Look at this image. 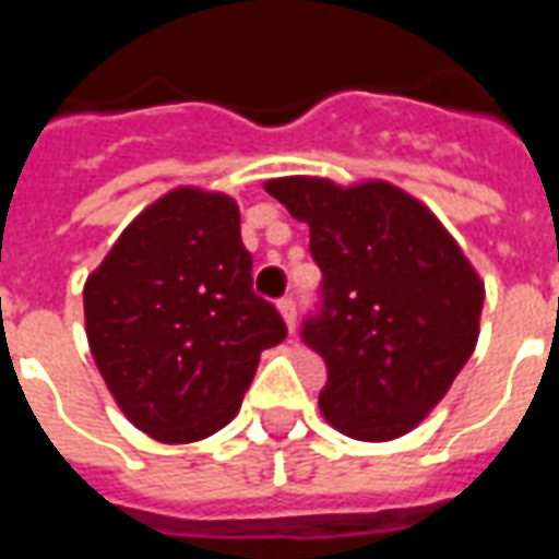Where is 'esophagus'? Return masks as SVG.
Wrapping results in <instances>:
<instances>
[{
    "label": "esophagus",
    "instance_id": "1",
    "mask_svg": "<svg viewBox=\"0 0 559 559\" xmlns=\"http://www.w3.org/2000/svg\"><path fill=\"white\" fill-rule=\"evenodd\" d=\"M278 311H281V317H284V323H287V329H296V302H293L290 296H287V299H281L278 302Z\"/></svg>",
    "mask_w": 559,
    "mask_h": 559
}]
</instances>
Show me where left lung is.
I'll return each mask as SVG.
<instances>
[{
  "instance_id": "obj_1",
  "label": "left lung",
  "mask_w": 559,
  "mask_h": 559,
  "mask_svg": "<svg viewBox=\"0 0 559 559\" xmlns=\"http://www.w3.org/2000/svg\"><path fill=\"white\" fill-rule=\"evenodd\" d=\"M266 191L308 224L323 272L302 341L326 362V421L368 443L413 431L476 347V269L431 209L395 185L287 176Z\"/></svg>"
}]
</instances>
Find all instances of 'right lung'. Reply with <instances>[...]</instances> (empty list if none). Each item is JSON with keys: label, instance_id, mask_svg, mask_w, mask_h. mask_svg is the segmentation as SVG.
Listing matches in <instances>:
<instances>
[{"label": "right lung", "instance_id": "right-lung-1", "mask_svg": "<svg viewBox=\"0 0 559 559\" xmlns=\"http://www.w3.org/2000/svg\"><path fill=\"white\" fill-rule=\"evenodd\" d=\"M83 311L119 411L160 443L221 431L260 353L287 338L251 287L236 200L200 188H176L128 224L86 278Z\"/></svg>", "mask_w": 559, "mask_h": 559}]
</instances>
